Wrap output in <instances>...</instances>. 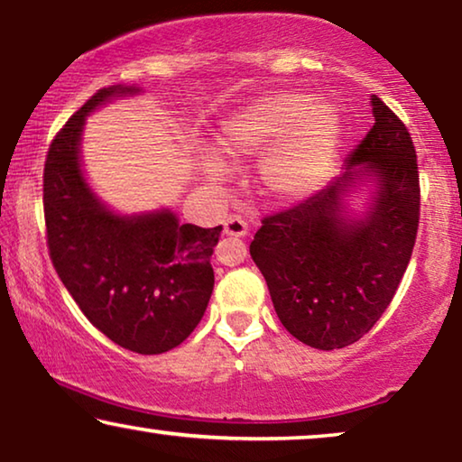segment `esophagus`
I'll list each match as a JSON object with an SVG mask.
<instances>
[{"mask_svg": "<svg viewBox=\"0 0 462 462\" xmlns=\"http://www.w3.org/2000/svg\"><path fill=\"white\" fill-rule=\"evenodd\" d=\"M245 233H248V225H245V220L242 217H237V214H229V217L225 218V236L244 237Z\"/></svg>", "mask_w": 462, "mask_h": 462, "instance_id": "obj_1", "label": "esophagus"}]
</instances>
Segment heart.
<instances>
[{"mask_svg": "<svg viewBox=\"0 0 462 462\" xmlns=\"http://www.w3.org/2000/svg\"><path fill=\"white\" fill-rule=\"evenodd\" d=\"M338 141V117L315 106L311 94L273 92L254 100L223 125L226 155L244 160L268 151L263 180L280 198H300L326 174Z\"/></svg>", "mask_w": 462, "mask_h": 462, "instance_id": "1", "label": "heart"}]
</instances>
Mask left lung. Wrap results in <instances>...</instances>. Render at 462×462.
I'll use <instances>...</instances> for the list:
<instances>
[{
	"mask_svg": "<svg viewBox=\"0 0 462 462\" xmlns=\"http://www.w3.org/2000/svg\"><path fill=\"white\" fill-rule=\"evenodd\" d=\"M374 125L346 172L283 212L263 218L250 256L269 286L283 328L315 349L357 343L381 319L412 256L420 218L416 149L406 124L372 97ZM362 171L379 179L371 217H339V195Z\"/></svg>",
	"mask_w": 462,
	"mask_h": 462,
	"instance_id": "left-lung-1",
	"label": "left lung"
}]
</instances>
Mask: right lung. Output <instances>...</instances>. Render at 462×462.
<instances>
[{
    "label": "right lung",
    "mask_w": 462,
    "mask_h": 462,
    "mask_svg": "<svg viewBox=\"0 0 462 462\" xmlns=\"http://www.w3.org/2000/svg\"><path fill=\"white\" fill-rule=\"evenodd\" d=\"M128 92L134 88H103L56 132L43 166V218L50 261L81 313L116 345L155 356L204 318L223 226L179 225L172 212L122 218L90 193L79 168L84 119Z\"/></svg>",
    "instance_id": "add662e5"
}]
</instances>
